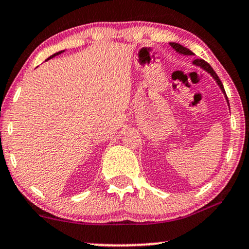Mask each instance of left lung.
Listing matches in <instances>:
<instances>
[{
    "label": "left lung",
    "mask_w": 249,
    "mask_h": 249,
    "mask_svg": "<svg viewBox=\"0 0 249 249\" xmlns=\"http://www.w3.org/2000/svg\"><path fill=\"white\" fill-rule=\"evenodd\" d=\"M170 45H171V47L173 48L174 50L177 51V53H182V55H186V56L194 55V53H192V51H191L190 49H187V48L182 47V45H181V44H179V43L171 42V43H170ZM193 64H194V65H196V67H200V68H201V69H204L205 71H207V72L210 73V75L212 76L214 79H215V82L218 83V85L220 87V89H221V91H222V92L225 93V97H226V99H227V103H228V98H227V96H226V92H225L224 85H222L221 81H220V78L218 77V75H216V73H215V71H214V70L212 69V67H211V65L208 64L207 62H205L204 59H194V61H193ZM228 107H230V103H228Z\"/></svg>",
    "instance_id": "8db88e82"
}]
</instances>
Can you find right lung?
Returning <instances> with one entry per match:
<instances>
[{
    "label": "right lung",
    "instance_id": "1",
    "mask_svg": "<svg viewBox=\"0 0 249 249\" xmlns=\"http://www.w3.org/2000/svg\"><path fill=\"white\" fill-rule=\"evenodd\" d=\"M63 51H64V50H63ZM63 51H58V53H53V55H51V56H50V57H49V58H48V59H50V58H53V57H55V56H57V55H59V53H63ZM48 59H47V61H48Z\"/></svg>",
    "mask_w": 249,
    "mask_h": 249
}]
</instances>
